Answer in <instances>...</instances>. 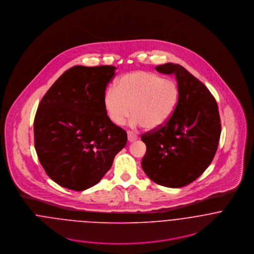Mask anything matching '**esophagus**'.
Listing matches in <instances>:
<instances>
[{"mask_svg":"<svg viewBox=\"0 0 254 254\" xmlns=\"http://www.w3.org/2000/svg\"><path fill=\"white\" fill-rule=\"evenodd\" d=\"M127 136H128V141L129 142H134V141H136L138 139V136L134 132H132V131H128L127 132Z\"/></svg>","mask_w":254,"mask_h":254,"instance_id":"esophagus-1","label":"esophagus"}]
</instances>
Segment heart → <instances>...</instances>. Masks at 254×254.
Masks as SVG:
<instances>
[{"instance_id":"obj_1","label":"heart","mask_w":254,"mask_h":254,"mask_svg":"<svg viewBox=\"0 0 254 254\" xmlns=\"http://www.w3.org/2000/svg\"><path fill=\"white\" fill-rule=\"evenodd\" d=\"M177 100L178 88L174 81L140 70L118 79L115 89L106 92L104 106L115 125L123 124L132 112V124L154 130L169 119Z\"/></svg>"}]
</instances>
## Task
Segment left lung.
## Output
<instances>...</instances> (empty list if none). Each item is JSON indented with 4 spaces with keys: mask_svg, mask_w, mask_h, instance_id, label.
Wrapping results in <instances>:
<instances>
[{
    "mask_svg": "<svg viewBox=\"0 0 254 254\" xmlns=\"http://www.w3.org/2000/svg\"><path fill=\"white\" fill-rule=\"evenodd\" d=\"M155 69L176 77L178 100L161 127L142 135L146 145L142 167L156 184L181 188L197 179L214 158L221 134L217 103L205 85L180 64Z\"/></svg>",
    "mask_w": 254,
    "mask_h": 254,
    "instance_id": "1",
    "label": "left lung"
}]
</instances>
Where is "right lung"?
<instances>
[{"instance_id": "right-lung-1", "label": "right lung", "mask_w": 254, "mask_h": 254, "mask_svg": "<svg viewBox=\"0 0 254 254\" xmlns=\"http://www.w3.org/2000/svg\"><path fill=\"white\" fill-rule=\"evenodd\" d=\"M116 67L76 65L41 100L34 145L47 175L60 186L84 190L105 176L127 144V133L111 122L104 106Z\"/></svg>"}]
</instances>
